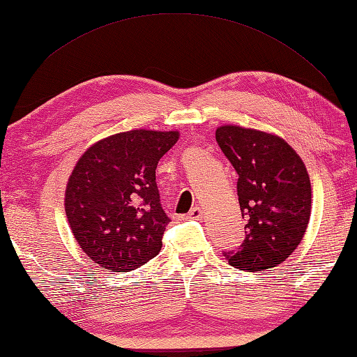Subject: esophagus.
I'll list each match as a JSON object with an SVG mask.
<instances>
[{"label":"esophagus","mask_w":357,"mask_h":357,"mask_svg":"<svg viewBox=\"0 0 357 357\" xmlns=\"http://www.w3.org/2000/svg\"><path fill=\"white\" fill-rule=\"evenodd\" d=\"M187 217L193 218V220H201V218H203V207H201V206L192 207V211L189 212V215H187Z\"/></svg>","instance_id":"34e87169"}]
</instances>
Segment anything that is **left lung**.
Instances as JSON below:
<instances>
[{"mask_svg": "<svg viewBox=\"0 0 357 357\" xmlns=\"http://www.w3.org/2000/svg\"><path fill=\"white\" fill-rule=\"evenodd\" d=\"M215 139L238 174V204L246 222L242 246L225 256L238 270L273 268L298 248L307 229L312 189L306 165L271 132L223 125Z\"/></svg>", "mask_w": 357, "mask_h": 357, "instance_id": "1", "label": "left lung"}]
</instances>
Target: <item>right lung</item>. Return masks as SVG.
Masks as SVG:
<instances>
[{"mask_svg":"<svg viewBox=\"0 0 357 357\" xmlns=\"http://www.w3.org/2000/svg\"><path fill=\"white\" fill-rule=\"evenodd\" d=\"M178 139V131L132 129L98 140L77 159L63 204L93 264L131 271L159 255L170 218L160 206L156 168Z\"/></svg>","mask_w":357,"mask_h":357,"instance_id":"obj_1","label":"right lung"}]
</instances>
